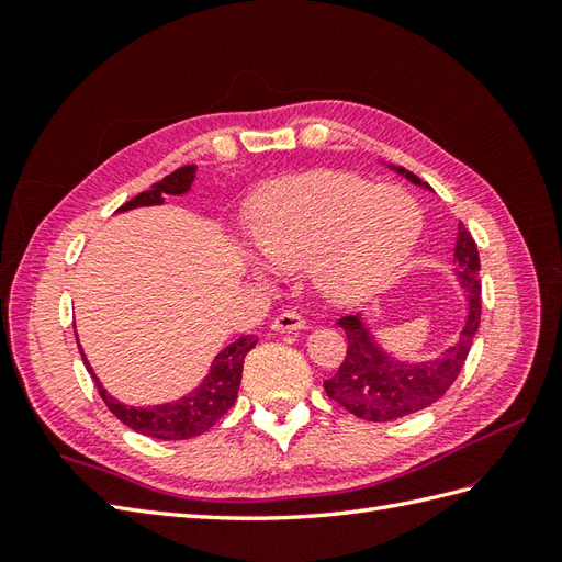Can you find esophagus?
<instances>
[{
	"label": "esophagus",
	"mask_w": 562,
	"mask_h": 562,
	"mask_svg": "<svg viewBox=\"0 0 562 562\" xmlns=\"http://www.w3.org/2000/svg\"><path fill=\"white\" fill-rule=\"evenodd\" d=\"M304 328H306V318L302 314H296L294 308H284V312L274 316V321H272V330H278V333L304 330Z\"/></svg>",
	"instance_id": "obj_1"
}]
</instances>
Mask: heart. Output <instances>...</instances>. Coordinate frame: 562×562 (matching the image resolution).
<instances>
[{
    "instance_id": "obj_1",
    "label": "heart",
    "mask_w": 562,
    "mask_h": 562,
    "mask_svg": "<svg viewBox=\"0 0 562 562\" xmlns=\"http://www.w3.org/2000/svg\"><path fill=\"white\" fill-rule=\"evenodd\" d=\"M420 226V210L401 190L318 171L270 188L256 202L250 236L278 268L316 260L321 288L338 302H357L396 274Z\"/></svg>"
}]
</instances>
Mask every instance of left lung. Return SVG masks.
<instances>
[{
    "label": "left lung",
    "instance_id": "obj_1",
    "mask_svg": "<svg viewBox=\"0 0 562 562\" xmlns=\"http://www.w3.org/2000/svg\"><path fill=\"white\" fill-rule=\"evenodd\" d=\"M398 173H405V178H411L417 186L423 183L411 171L398 169ZM453 260L459 262L461 288L465 292V302H469V316H465L459 342L432 362H398L381 352L360 316H342L338 326L348 336V352H345L338 372L324 381L330 401H336L362 420L389 423L423 411L445 396L457 381L481 324V258L473 236L461 222Z\"/></svg>",
    "mask_w": 562,
    "mask_h": 562
}]
</instances>
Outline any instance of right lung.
<instances>
[{"label":"right lung","instance_id":"obj_1","mask_svg":"<svg viewBox=\"0 0 562 562\" xmlns=\"http://www.w3.org/2000/svg\"><path fill=\"white\" fill-rule=\"evenodd\" d=\"M195 181V166L188 164L176 169L173 173L164 176L161 181L151 186V190L135 195L127 200L121 210H133V207H145V205H161L164 195H183L190 190V183ZM256 338L254 336H241L238 340L229 342L226 348L214 357L210 374L205 381L193 391L183 396L181 401L164 403V405H151V408H133V405L117 403L113 396H109L97 374H93L91 364L81 352V360L87 364L89 374L93 376L99 386V393L103 403L109 405V411L117 417V420L133 427L135 432L147 435L154 439H190L202 432L220 420L222 415L229 413V408L236 401L238 384H241V369H244V357L254 348Z\"/></svg>","mask_w":562,"mask_h":562}]
</instances>
